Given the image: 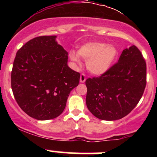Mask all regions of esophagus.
Listing matches in <instances>:
<instances>
[{"label": "esophagus", "instance_id": "esophagus-1", "mask_svg": "<svg viewBox=\"0 0 157 157\" xmlns=\"http://www.w3.org/2000/svg\"><path fill=\"white\" fill-rule=\"evenodd\" d=\"M86 75H85L84 74H81V75H80V82H84L85 81H86Z\"/></svg>", "mask_w": 157, "mask_h": 157}]
</instances>
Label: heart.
<instances>
[{
	"instance_id": "b5f03b06",
	"label": "heart",
	"mask_w": 157,
	"mask_h": 157,
	"mask_svg": "<svg viewBox=\"0 0 157 157\" xmlns=\"http://www.w3.org/2000/svg\"><path fill=\"white\" fill-rule=\"evenodd\" d=\"M117 48L112 45L106 46L103 43H89L78 50V55L86 61L88 70L94 75H100L105 73L113 66L117 57ZM71 58L80 63L77 56L71 52Z\"/></svg>"
}]
</instances>
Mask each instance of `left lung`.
<instances>
[{"label":"left lung","mask_w":157,"mask_h":157,"mask_svg":"<svg viewBox=\"0 0 157 157\" xmlns=\"http://www.w3.org/2000/svg\"><path fill=\"white\" fill-rule=\"evenodd\" d=\"M86 105L102 120L122 119L136 107L146 86V63L136 46L122 51L117 63L100 77L86 80Z\"/></svg>","instance_id":"obj_1"}]
</instances>
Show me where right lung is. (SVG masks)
Segmentation results:
<instances>
[{
    "label": "right lung",
    "mask_w": 157,
    "mask_h": 157,
    "mask_svg": "<svg viewBox=\"0 0 157 157\" xmlns=\"http://www.w3.org/2000/svg\"><path fill=\"white\" fill-rule=\"evenodd\" d=\"M55 39V35L39 36L28 41L16 54L11 74L16 102L38 120L60 115L80 82V73L68 67V52Z\"/></svg>",
    "instance_id": "1"
}]
</instances>
